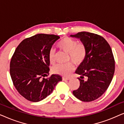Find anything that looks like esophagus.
Instances as JSON below:
<instances>
[{
    "label": "esophagus",
    "instance_id": "34e87169",
    "mask_svg": "<svg viewBox=\"0 0 124 124\" xmlns=\"http://www.w3.org/2000/svg\"><path fill=\"white\" fill-rule=\"evenodd\" d=\"M70 79V78L69 77H63L62 78V80L63 81H68Z\"/></svg>",
    "mask_w": 124,
    "mask_h": 124
}]
</instances>
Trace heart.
<instances>
[{
  "label": "heart",
  "mask_w": 124,
  "mask_h": 124,
  "mask_svg": "<svg viewBox=\"0 0 124 124\" xmlns=\"http://www.w3.org/2000/svg\"><path fill=\"white\" fill-rule=\"evenodd\" d=\"M57 47L66 53L69 54V60H71L76 65L82 64L86 58L87 51L85 45L82 43H77V41L69 37H65L57 43ZM48 59L50 63H55V51L51 49L48 53ZM72 62L66 64H58L52 69L54 73L63 77L69 76L74 70Z\"/></svg>",
  "instance_id": "obj_1"
}]
</instances>
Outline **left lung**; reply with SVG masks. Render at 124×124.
Returning a JSON list of instances; mask_svg holds the SVG:
<instances>
[{
    "instance_id": "8db88e82",
    "label": "left lung",
    "mask_w": 124,
    "mask_h": 124,
    "mask_svg": "<svg viewBox=\"0 0 124 124\" xmlns=\"http://www.w3.org/2000/svg\"><path fill=\"white\" fill-rule=\"evenodd\" d=\"M71 37L78 38L86 47V58L76 73L81 76L78 89L73 91L83 101H91L102 95L109 87L115 73V59L111 48L101 35L89 32H79ZM86 77L88 79L82 78Z\"/></svg>"
}]
</instances>
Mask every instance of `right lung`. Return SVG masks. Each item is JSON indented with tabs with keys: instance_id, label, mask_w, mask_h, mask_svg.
I'll list each match as a JSON object with an SVG mask.
<instances>
[{
	"instance_id": "add662e5",
	"label": "right lung",
	"mask_w": 124,
	"mask_h": 124,
	"mask_svg": "<svg viewBox=\"0 0 124 124\" xmlns=\"http://www.w3.org/2000/svg\"><path fill=\"white\" fill-rule=\"evenodd\" d=\"M60 38L54 34H38L23 40L10 62V75L18 92L25 99L38 102L51 94L62 77L52 74L48 78V53Z\"/></svg>"
}]
</instances>
